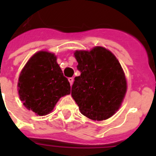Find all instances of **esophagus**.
Masks as SVG:
<instances>
[{"instance_id": "1", "label": "esophagus", "mask_w": 156, "mask_h": 156, "mask_svg": "<svg viewBox=\"0 0 156 156\" xmlns=\"http://www.w3.org/2000/svg\"><path fill=\"white\" fill-rule=\"evenodd\" d=\"M69 82L70 83V85H73V78H72V77H70V78H69Z\"/></svg>"}]
</instances>
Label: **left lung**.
I'll return each mask as SVG.
<instances>
[{
  "label": "left lung",
  "instance_id": "obj_1",
  "mask_svg": "<svg viewBox=\"0 0 156 156\" xmlns=\"http://www.w3.org/2000/svg\"><path fill=\"white\" fill-rule=\"evenodd\" d=\"M80 76L75 77L72 97L81 113L93 120H105L119 109L126 92L120 63L110 51L95 47L74 53Z\"/></svg>",
  "mask_w": 156,
  "mask_h": 156
}]
</instances>
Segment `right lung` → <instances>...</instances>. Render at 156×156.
<instances>
[{
	"mask_svg": "<svg viewBox=\"0 0 156 156\" xmlns=\"http://www.w3.org/2000/svg\"><path fill=\"white\" fill-rule=\"evenodd\" d=\"M55 54H34L21 71L18 82L20 100L38 115H48L59 98L70 94V84L57 63Z\"/></svg>",
	"mask_w": 156,
	"mask_h": 156,
	"instance_id": "obj_1",
	"label": "right lung"
}]
</instances>
